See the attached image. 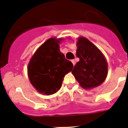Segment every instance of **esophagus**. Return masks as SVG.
Listing matches in <instances>:
<instances>
[{
    "instance_id": "1",
    "label": "esophagus",
    "mask_w": 128,
    "mask_h": 128,
    "mask_svg": "<svg viewBox=\"0 0 128 128\" xmlns=\"http://www.w3.org/2000/svg\"><path fill=\"white\" fill-rule=\"evenodd\" d=\"M71 62H72V64H74V65H75V64H76V62H75V60H71Z\"/></svg>"
}]
</instances>
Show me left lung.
I'll use <instances>...</instances> for the list:
<instances>
[{"label": "left lung", "mask_w": 128, "mask_h": 128, "mask_svg": "<svg viewBox=\"0 0 128 128\" xmlns=\"http://www.w3.org/2000/svg\"><path fill=\"white\" fill-rule=\"evenodd\" d=\"M76 55L79 58L72 74L84 88L100 85L107 75V64L104 54L85 38L78 39Z\"/></svg>", "instance_id": "1"}]
</instances>
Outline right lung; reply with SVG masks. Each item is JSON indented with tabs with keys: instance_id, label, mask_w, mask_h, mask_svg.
<instances>
[{
	"instance_id": "right-lung-1",
	"label": "right lung",
	"mask_w": 128,
	"mask_h": 128,
	"mask_svg": "<svg viewBox=\"0 0 128 128\" xmlns=\"http://www.w3.org/2000/svg\"><path fill=\"white\" fill-rule=\"evenodd\" d=\"M60 40L52 38L48 40L38 49L28 66L31 84L43 94L51 95L57 92L65 75L74 67L59 50Z\"/></svg>"
}]
</instances>
